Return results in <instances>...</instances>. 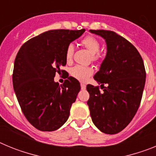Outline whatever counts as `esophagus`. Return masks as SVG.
<instances>
[{
  "mask_svg": "<svg viewBox=\"0 0 156 156\" xmlns=\"http://www.w3.org/2000/svg\"><path fill=\"white\" fill-rule=\"evenodd\" d=\"M80 86H81V89H82V90H85V89H86L87 86L85 83H81Z\"/></svg>",
  "mask_w": 156,
  "mask_h": 156,
  "instance_id": "34e87169",
  "label": "esophagus"
}]
</instances>
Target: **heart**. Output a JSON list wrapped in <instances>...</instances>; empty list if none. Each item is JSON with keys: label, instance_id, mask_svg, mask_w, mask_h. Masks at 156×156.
Masks as SVG:
<instances>
[{"label": "heart", "instance_id": "obj_1", "mask_svg": "<svg viewBox=\"0 0 156 156\" xmlns=\"http://www.w3.org/2000/svg\"><path fill=\"white\" fill-rule=\"evenodd\" d=\"M81 44L91 54V58L93 61L96 62L100 58L98 51L100 50L101 44L97 38H95L93 36H87L81 41ZM73 51V45L69 44L66 48V60L67 62H70L72 61ZM70 74L78 80L86 81L93 74V69L89 66L77 65L70 69Z\"/></svg>", "mask_w": 156, "mask_h": 156}]
</instances>
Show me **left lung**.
<instances>
[{
	"instance_id": "left-lung-1",
	"label": "left lung",
	"mask_w": 156,
	"mask_h": 156,
	"mask_svg": "<svg viewBox=\"0 0 156 156\" xmlns=\"http://www.w3.org/2000/svg\"><path fill=\"white\" fill-rule=\"evenodd\" d=\"M89 31L105 41L107 52L94 76L104 89L101 92L98 87L88 84L87 105L94 124L103 133L115 134L129 124L139 108L145 84L144 62L131 43L115 32Z\"/></svg>"
}]
</instances>
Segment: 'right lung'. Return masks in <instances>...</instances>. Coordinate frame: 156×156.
Segmentation results:
<instances>
[{"label": "right lung", "mask_w": 156, "mask_h": 156, "mask_svg": "<svg viewBox=\"0 0 156 156\" xmlns=\"http://www.w3.org/2000/svg\"><path fill=\"white\" fill-rule=\"evenodd\" d=\"M84 32V29L44 32L25 43L16 55L14 90L27 120L41 131L58 129L69 116L80 84L69 76L59 85L54 77L66 65L67 47Z\"/></svg>", "instance_id": "right-lung-1"}]
</instances>
